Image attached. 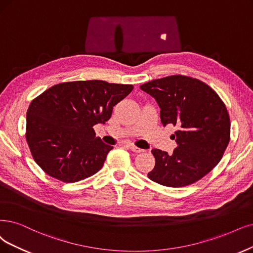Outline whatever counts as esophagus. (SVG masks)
<instances>
[{
  "label": "esophagus",
  "instance_id": "esophagus-1",
  "mask_svg": "<svg viewBox=\"0 0 253 253\" xmlns=\"http://www.w3.org/2000/svg\"><path fill=\"white\" fill-rule=\"evenodd\" d=\"M127 147L130 149V150L133 151V152H135V153H141V152H144L143 149H139V148H137V147H136V146H134L133 144H127Z\"/></svg>",
  "mask_w": 253,
  "mask_h": 253
}]
</instances>
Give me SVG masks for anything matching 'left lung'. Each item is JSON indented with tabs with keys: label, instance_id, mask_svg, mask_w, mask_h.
Masks as SVG:
<instances>
[{
	"label": "left lung",
	"instance_id": "left-lung-1",
	"mask_svg": "<svg viewBox=\"0 0 253 253\" xmlns=\"http://www.w3.org/2000/svg\"><path fill=\"white\" fill-rule=\"evenodd\" d=\"M161 108L164 126L173 124L177 143L173 154L151 151V180L171 188L196 182L216 167L230 139V120L218 93L204 82L182 75L149 81L139 86Z\"/></svg>",
	"mask_w": 253,
	"mask_h": 253
}]
</instances>
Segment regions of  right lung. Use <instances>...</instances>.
<instances>
[{"instance_id":"1","label":"right lung","mask_w":253,"mask_h":253,"mask_svg":"<svg viewBox=\"0 0 253 253\" xmlns=\"http://www.w3.org/2000/svg\"><path fill=\"white\" fill-rule=\"evenodd\" d=\"M131 84L102 80L63 82L36 97L27 110L26 139L35 163L49 176L76 182L96 174L112 146L96 136Z\"/></svg>"}]
</instances>
